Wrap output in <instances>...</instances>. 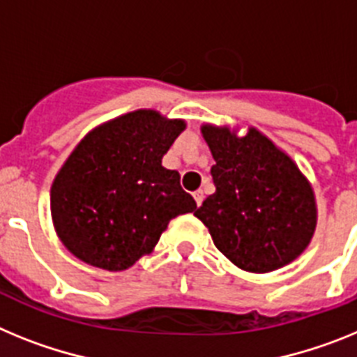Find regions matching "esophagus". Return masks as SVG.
<instances>
[{
  "instance_id": "1",
  "label": "esophagus",
  "mask_w": 357,
  "mask_h": 357,
  "mask_svg": "<svg viewBox=\"0 0 357 357\" xmlns=\"http://www.w3.org/2000/svg\"><path fill=\"white\" fill-rule=\"evenodd\" d=\"M194 199H196L197 206H201V203H203V199H204V192L203 190L194 192Z\"/></svg>"
}]
</instances>
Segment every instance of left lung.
I'll use <instances>...</instances> for the list:
<instances>
[{
    "label": "left lung",
    "mask_w": 357,
    "mask_h": 357,
    "mask_svg": "<svg viewBox=\"0 0 357 357\" xmlns=\"http://www.w3.org/2000/svg\"><path fill=\"white\" fill-rule=\"evenodd\" d=\"M215 165V192L194 212L217 250L237 268L268 273L293 262L311 243L316 203L311 185L287 154L250 129L203 126Z\"/></svg>",
    "instance_id": "8db88e82"
}]
</instances>
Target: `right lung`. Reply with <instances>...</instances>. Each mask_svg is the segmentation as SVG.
Returning a JSON list of instances; mask_svg holds the SVG:
<instances>
[{"label":"right lung","instance_id":"1","mask_svg":"<svg viewBox=\"0 0 357 357\" xmlns=\"http://www.w3.org/2000/svg\"><path fill=\"white\" fill-rule=\"evenodd\" d=\"M185 129L140 109L93 129L52 185L55 230L80 260L107 271L153 252L170 219L196 210L161 158Z\"/></svg>","mask_w":357,"mask_h":357}]
</instances>
